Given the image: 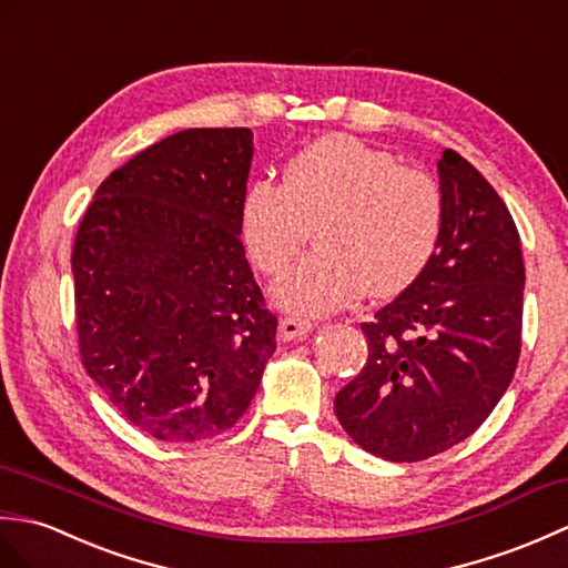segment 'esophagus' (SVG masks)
Returning a JSON list of instances; mask_svg holds the SVG:
<instances>
[{
	"instance_id": "34e87169",
	"label": "esophagus",
	"mask_w": 568,
	"mask_h": 568,
	"mask_svg": "<svg viewBox=\"0 0 568 568\" xmlns=\"http://www.w3.org/2000/svg\"><path fill=\"white\" fill-rule=\"evenodd\" d=\"M313 331V323L306 318H298V316H286L280 321V337L282 339H296V337H304Z\"/></svg>"
}]
</instances>
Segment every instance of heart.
<instances>
[{
    "mask_svg": "<svg viewBox=\"0 0 568 568\" xmlns=\"http://www.w3.org/2000/svg\"><path fill=\"white\" fill-rule=\"evenodd\" d=\"M443 216V189L430 174L352 135H327L288 160L284 184H250L241 223L262 274L282 272L316 229L318 247L274 282L272 296L321 316L357 294L406 292L435 255Z\"/></svg>",
    "mask_w": 568,
    "mask_h": 568,
    "instance_id": "obj_1",
    "label": "heart"
}]
</instances>
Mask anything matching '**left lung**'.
I'll return each mask as SVG.
<instances>
[{
  "instance_id": "1",
  "label": "left lung",
  "mask_w": 568,
  "mask_h": 568,
  "mask_svg": "<svg viewBox=\"0 0 568 568\" xmlns=\"http://www.w3.org/2000/svg\"><path fill=\"white\" fill-rule=\"evenodd\" d=\"M437 172L435 255L362 323L367 364L335 396L345 433L388 462H420L469 437L506 394L523 345L525 264L510 211L455 150Z\"/></svg>"
}]
</instances>
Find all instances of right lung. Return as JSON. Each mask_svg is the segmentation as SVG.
Listing matches in <instances>:
<instances>
[{
    "mask_svg": "<svg viewBox=\"0 0 568 568\" xmlns=\"http://www.w3.org/2000/svg\"><path fill=\"white\" fill-rule=\"evenodd\" d=\"M250 162V129L168 135L99 184L74 237L84 369L165 443L233 427L276 349L241 243Z\"/></svg>",
    "mask_w": 568,
    "mask_h": 568,
    "instance_id": "obj_1",
    "label": "right lung"
}]
</instances>
